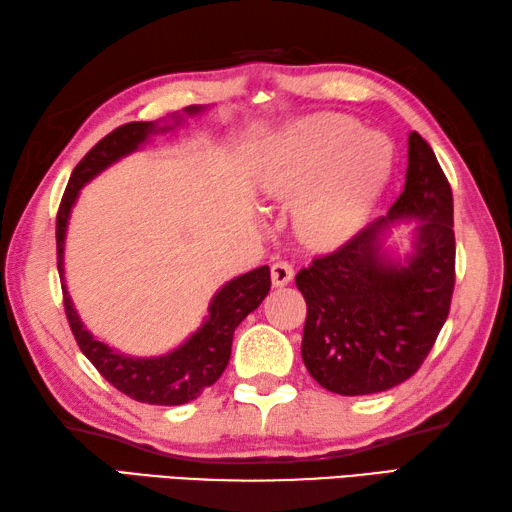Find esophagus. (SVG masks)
<instances>
[{"instance_id":"1","label":"esophagus","mask_w":512,"mask_h":512,"mask_svg":"<svg viewBox=\"0 0 512 512\" xmlns=\"http://www.w3.org/2000/svg\"><path fill=\"white\" fill-rule=\"evenodd\" d=\"M294 278V267H291L287 260H278V263L271 265V285L274 287H285Z\"/></svg>"}]
</instances>
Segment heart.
<instances>
[{
  "label": "heart",
  "instance_id": "b5f03b06",
  "mask_svg": "<svg viewBox=\"0 0 512 512\" xmlns=\"http://www.w3.org/2000/svg\"><path fill=\"white\" fill-rule=\"evenodd\" d=\"M391 145L342 114L296 123L278 159L260 176L271 198H294L296 234L311 247H329L356 232L387 183Z\"/></svg>",
  "mask_w": 512,
  "mask_h": 512
}]
</instances>
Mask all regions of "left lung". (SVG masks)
<instances>
[{"label": "left lung", "mask_w": 512, "mask_h": 512, "mask_svg": "<svg viewBox=\"0 0 512 512\" xmlns=\"http://www.w3.org/2000/svg\"><path fill=\"white\" fill-rule=\"evenodd\" d=\"M404 220L416 221L412 252L395 257L383 241ZM453 285V192L431 145L411 132L404 192L389 214L298 271L307 300L300 353L311 378L340 395L409 380L444 327Z\"/></svg>", "instance_id": "left-lung-1"}]
</instances>
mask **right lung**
<instances>
[{
    "label": "right lung",
    "instance_id": "right-lung-1",
    "mask_svg": "<svg viewBox=\"0 0 512 512\" xmlns=\"http://www.w3.org/2000/svg\"><path fill=\"white\" fill-rule=\"evenodd\" d=\"M201 112H205L203 106H190L183 110L187 117H196ZM183 114H172V125H159V121H132L103 137L72 172L57 214V267L61 289H64L66 316L79 349L114 389L130 395L137 402L159 406H179L196 400L203 389L212 387L221 378L229 362V353H232L236 327L269 294V267L263 265L247 271V274L232 278L218 289L210 300V307H207L203 325L170 353L156 358H132L117 349H110L106 342L97 340L83 327L66 289L64 249L70 212L77 203L81 187L123 156L137 152L150 139V134L168 132L181 125Z\"/></svg>",
    "mask_w": 512,
    "mask_h": 512
}]
</instances>
